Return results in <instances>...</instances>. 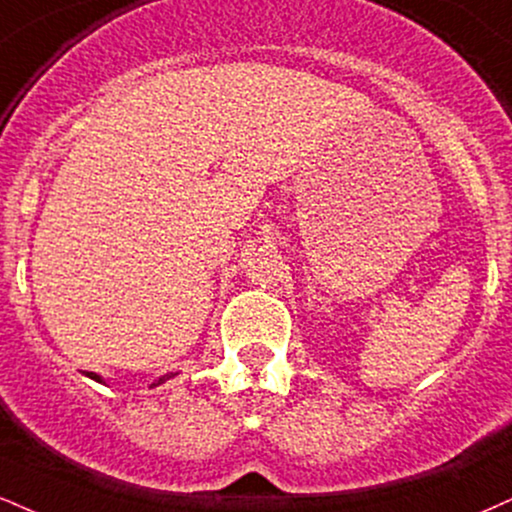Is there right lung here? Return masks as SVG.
Here are the masks:
<instances>
[{
  "label": "right lung",
  "instance_id": "obj_1",
  "mask_svg": "<svg viewBox=\"0 0 512 512\" xmlns=\"http://www.w3.org/2000/svg\"><path fill=\"white\" fill-rule=\"evenodd\" d=\"M88 377H90V379H95V381H100V384H104V381H102V377H100V374H95V372H88ZM171 377H174V374H166V377H162V379H159L155 386H159V384H164V381H166V379H171Z\"/></svg>",
  "mask_w": 512,
  "mask_h": 512
}]
</instances>
